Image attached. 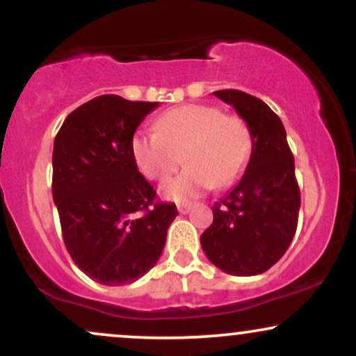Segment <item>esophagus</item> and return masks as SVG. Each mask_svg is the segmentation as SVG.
I'll return each instance as SVG.
<instances>
[{
    "label": "esophagus",
    "mask_w": 356,
    "mask_h": 356,
    "mask_svg": "<svg viewBox=\"0 0 356 356\" xmlns=\"http://www.w3.org/2000/svg\"><path fill=\"white\" fill-rule=\"evenodd\" d=\"M177 211L181 212V214H187V212L191 211V204H179Z\"/></svg>",
    "instance_id": "34e87169"
}]
</instances>
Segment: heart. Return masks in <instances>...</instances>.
<instances>
[{
    "label": "heart",
    "instance_id": "b5f03b06",
    "mask_svg": "<svg viewBox=\"0 0 356 356\" xmlns=\"http://www.w3.org/2000/svg\"><path fill=\"white\" fill-rule=\"evenodd\" d=\"M132 157L150 181H165L186 162L181 175L162 187L174 201H189L212 186L218 189L238 182L251 161L252 134L246 122L224 115L214 105L189 104L162 113L155 132H137Z\"/></svg>",
    "mask_w": 356,
    "mask_h": 356
}]
</instances>
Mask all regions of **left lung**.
<instances>
[{
  "label": "left lung",
  "instance_id": "1",
  "mask_svg": "<svg viewBox=\"0 0 356 356\" xmlns=\"http://www.w3.org/2000/svg\"><path fill=\"white\" fill-rule=\"evenodd\" d=\"M214 95L249 125L252 154L241 181L212 207L214 220L201 244L211 263L227 275H261L281 259L296 232L301 197L295 159L283 122L263 100L239 90Z\"/></svg>",
  "mask_w": 356,
  "mask_h": 356
}]
</instances>
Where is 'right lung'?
Listing matches in <instances>:
<instances>
[{"mask_svg": "<svg viewBox=\"0 0 356 356\" xmlns=\"http://www.w3.org/2000/svg\"><path fill=\"white\" fill-rule=\"evenodd\" d=\"M159 102L100 95L65 118L53 144V201L65 246L105 286L137 281L155 266L175 204L155 191L132 157L134 134Z\"/></svg>", "mask_w": 356, "mask_h": 356, "instance_id": "right-lung-1", "label": "right lung"}]
</instances>
